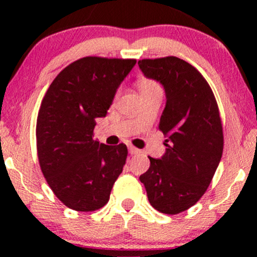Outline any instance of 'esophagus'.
Wrapping results in <instances>:
<instances>
[{"label": "esophagus", "instance_id": "1", "mask_svg": "<svg viewBox=\"0 0 257 257\" xmlns=\"http://www.w3.org/2000/svg\"><path fill=\"white\" fill-rule=\"evenodd\" d=\"M128 150H129V153H131V155H137V153H139L140 152V150H138L137 147H134V146H128Z\"/></svg>", "mask_w": 257, "mask_h": 257}]
</instances>
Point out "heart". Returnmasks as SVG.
Wrapping results in <instances>:
<instances>
[{
  "mask_svg": "<svg viewBox=\"0 0 257 257\" xmlns=\"http://www.w3.org/2000/svg\"><path fill=\"white\" fill-rule=\"evenodd\" d=\"M159 85L156 83L155 81H152V79H141L140 82H139V88H140V90H147V89H153V88H158Z\"/></svg>",
  "mask_w": 257,
  "mask_h": 257,
  "instance_id": "obj_1",
  "label": "heart"
}]
</instances>
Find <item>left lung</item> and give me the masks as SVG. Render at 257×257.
<instances>
[{"instance_id":"left-lung-1","label":"left lung","mask_w":257,"mask_h":257,"mask_svg":"<svg viewBox=\"0 0 257 257\" xmlns=\"http://www.w3.org/2000/svg\"><path fill=\"white\" fill-rule=\"evenodd\" d=\"M138 64L146 77L162 83L167 96L158 125L167 137L166 153L149 157L140 181L156 210L175 215L202 198L222 157L219 106L206 79L187 61L166 57Z\"/></svg>"}]
</instances>
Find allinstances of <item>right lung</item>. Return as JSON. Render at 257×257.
<instances>
[{
    "label": "right lung",
    "instance_id": "1",
    "mask_svg": "<svg viewBox=\"0 0 257 257\" xmlns=\"http://www.w3.org/2000/svg\"><path fill=\"white\" fill-rule=\"evenodd\" d=\"M135 64V59H78L54 78L41 102L38 162L53 192L72 210L102 208L122 173L126 146L100 144L93 139L94 128Z\"/></svg>",
    "mask_w": 257,
    "mask_h": 257
}]
</instances>
